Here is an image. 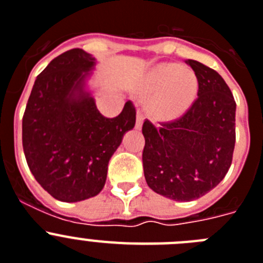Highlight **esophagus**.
I'll return each mask as SVG.
<instances>
[{"label":"esophagus","mask_w":263,"mask_h":263,"mask_svg":"<svg viewBox=\"0 0 263 263\" xmlns=\"http://www.w3.org/2000/svg\"><path fill=\"white\" fill-rule=\"evenodd\" d=\"M141 124H143V112H141V109H138V112H136V128L140 129Z\"/></svg>","instance_id":"esophagus-1"}]
</instances>
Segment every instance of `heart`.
I'll list each match as a JSON object with an SVG mask.
<instances>
[{
    "instance_id": "1",
    "label": "heart",
    "mask_w": 263,
    "mask_h": 263,
    "mask_svg": "<svg viewBox=\"0 0 263 263\" xmlns=\"http://www.w3.org/2000/svg\"><path fill=\"white\" fill-rule=\"evenodd\" d=\"M144 93L151 98L155 118L175 119L186 112L197 97L198 79L193 70L176 63H161L148 72Z\"/></svg>"
}]
</instances>
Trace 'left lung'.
I'll return each instance as SVG.
<instances>
[{
	"label": "left lung",
	"instance_id": "8db88e82",
	"mask_svg": "<svg viewBox=\"0 0 263 263\" xmlns=\"http://www.w3.org/2000/svg\"><path fill=\"white\" fill-rule=\"evenodd\" d=\"M198 79L197 98L180 118L145 119L143 170L152 191L175 201H192L222 181L236 144V102L218 72L188 59Z\"/></svg>",
	"mask_w": 263,
	"mask_h": 263
}]
</instances>
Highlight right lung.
<instances>
[{
	"instance_id": "obj_1",
	"label": "right lung",
	"mask_w": 263,
	"mask_h": 263,
	"mask_svg": "<svg viewBox=\"0 0 263 263\" xmlns=\"http://www.w3.org/2000/svg\"><path fill=\"white\" fill-rule=\"evenodd\" d=\"M93 62L82 49L52 59L36 77L22 118L27 165L45 191L65 202L103 189L109 159L136 120L131 100L116 118H106L82 90Z\"/></svg>"
}]
</instances>
